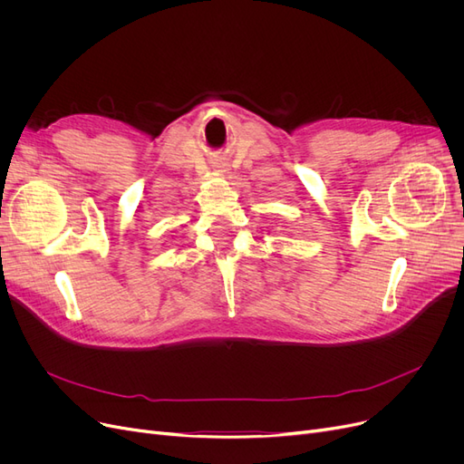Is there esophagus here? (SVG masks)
<instances>
[{
	"instance_id": "obj_1",
	"label": "esophagus",
	"mask_w": 464,
	"mask_h": 464,
	"mask_svg": "<svg viewBox=\"0 0 464 464\" xmlns=\"http://www.w3.org/2000/svg\"><path fill=\"white\" fill-rule=\"evenodd\" d=\"M218 170H222V169H219V167H218Z\"/></svg>"
}]
</instances>
